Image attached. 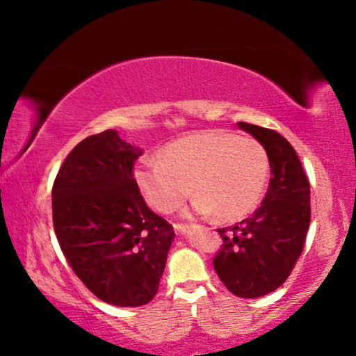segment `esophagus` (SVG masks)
Wrapping results in <instances>:
<instances>
[{
  "label": "esophagus",
  "mask_w": 356,
  "mask_h": 356,
  "mask_svg": "<svg viewBox=\"0 0 356 356\" xmlns=\"http://www.w3.org/2000/svg\"><path fill=\"white\" fill-rule=\"evenodd\" d=\"M173 228H175V232L177 233H184L189 228V225L188 223H173Z\"/></svg>",
  "instance_id": "34e87169"
}]
</instances>
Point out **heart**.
<instances>
[{
    "mask_svg": "<svg viewBox=\"0 0 356 356\" xmlns=\"http://www.w3.org/2000/svg\"><path fill=\"white\" fill-rule=\"evenodd\" d=\"M270 159L264 145L232 131L206 129L167 144L163 157H144L134 178L145 201L155 211L168 213L193 193L191 211L199 216L216 212L235 222L254 211L264 196Z\"/></svg>",
    "mask_w": 356,
    "mask_h": 356,
    "instance_id": "heart-1",
    "label": "heart"
}]
</instances>
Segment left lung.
<instances>
[{
  "mask_svg": "<svg viewBox=\"0 0 356 356\" xmlns=\"http://www.w3.org/2000/svg\"><path fill=\"white\" fill-rule=\"evenodd\" d=\"M238 126L264 145L270 159V183L251 217L218 228L222 246L213 269L240 298H259L284 284L303 252L311 220L309 181L295 149L274 129Z\"/></svg>",
  "mask_w": 356,
  "mask_h": 356,
  "instance_id": "1",
  "label": "left lung"
}]
</instances>
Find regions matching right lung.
Returning a JSON list of instances; mask_svg holds the SVG:
<instances>
[{
    "mask_svg": "<svg viewBox=\"0 0 356 356\" xmlns=\"http://www.w3.org/2000/svg\"><path fill=\"white\" fill-rule=\"evenodd\" d=\"M143 150L106 129L71 150L51 189L53 227L82 284L105 303L154 298L175 232L150 211L134 178Z\"/></svg>",
    "mask_w": 356,
    "mask_h": 356,
    "instance_id": "add662e5",
    "label": "right lung"
}]
</instances>
